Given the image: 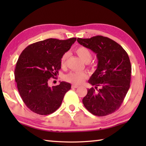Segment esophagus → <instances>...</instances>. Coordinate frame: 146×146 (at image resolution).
<instances>
[{
  "mask_svg": "<svg viewBox=\"0 0 146 146\" xmlns=\"http://www.w3.org/2000/svg\"><path fill=\"white\" fill-rule=\"evenodd\" d=\"M71 88H78V86L77 85L73 84L72 86H71Z\"/></svg>",
  "mask_w": 146,
  "mask_h": 146,
  "instance_id": "esophagus-1",
  "label": "esophagus"
}]
</instances>
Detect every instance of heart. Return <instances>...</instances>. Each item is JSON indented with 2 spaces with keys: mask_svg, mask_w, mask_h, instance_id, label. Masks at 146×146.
<instances>
[{
  "mask_svg": "<svg viewBox=\"0 0 146 146\" xmlns=\"http://www.w3.org/2000/svg\"><path fill=\"white\" fill-rule=\"evenodd\" d=\"M76 53L83 61L85 62H89L92 57V54L91 51L88 48L84 46H79L76 49ZM68 53H64L60 59V63L62 66L66 64V60L68 57ZM88 75L85 72H78V71H71L65 76V80L68 82L73 84H80L87 78Z\"/></svg>",
  "mask_w": 146,
  "mask_h": 146,
  "instance_id": "obj_1",
  "label": "heart"
}]
</instances>
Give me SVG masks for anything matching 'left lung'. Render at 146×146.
Returning a JSON list of instances; mask_svg holds the SVG:
<instances>
[{"label":"left lung","mask_w":146,"mask_h":146,"mask_svg":"<svg viewBox=\"0 0 146 146\" xmlns=\"http://www.w3.org/2000/svg\"><path fill=\"white\" fill-rule=\"evenodd\" d=\"M77 42L97 54L98 59L97 70L88 80L95 88L88 89L83 104L94 115L111 114L120 108L130 87L129 56L115 41L103 36L78 38Z\"/></svg>","instance_id":"obj_1"}]
</instances>
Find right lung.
<instances>
[{
	"instance_id": "add662e5",
	"label": "right lung",
	"mask_w": 146,
	"mask_h": 146,
	"mask_svg": "<svg viewBox=\"0 0 146 146\" xmlns=\"http://www.w3.org/2000/svg\"><path fill=\"white\" fill-rule=\"evenodd\" d=\"M76 40L48 38L30 44L21 53L16 64L15 78L22 99L33 112L47 115L60 106L71 84L60 82L59 85L50 87L48 82L58 74L62 56Z\"/></svg>"
}]
</instances>
